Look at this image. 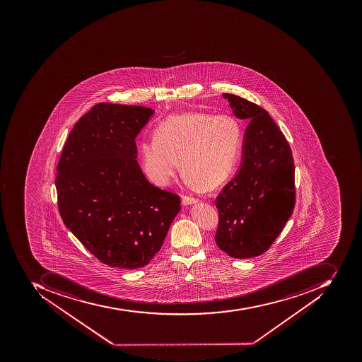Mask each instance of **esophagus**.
<instances>
[{
    "label": "esophagus",
    "instance_id": "esophagus-1",
    "mask_svg": "<svg viewBox=\"0 0 362 362\" xmlns=\"http://www.w3.org/2000/svg\"><path fill=\"white\" fill-rule=\"evenodd\" d=\"M197 203L195 198L189 197V196H182V204L184 206L194 205Z\"/></svg>",
    "mask_w": 362,
    "mask_h": 362
}]
</instances>
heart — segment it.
Here are the masks:
<instances>
[{
    "instance_id": "heart-1",
    "label": "heart",
    "mask_w": 362,
    "mask_h": 362,
    "mask_svg": "<svg viewBox=\"0 0 362 362\" xmlns=\"http://www.w3.org/2000/svg\"><path fill=\"white\" fill-rule=\"evenodd\" d=\"M155 139L141 143V165L159 186L172 182L180 170L196 189H214L230 177L243 145L236 117L206 112L173 115L157 126Z\"/></svg>"
}]
</instances>
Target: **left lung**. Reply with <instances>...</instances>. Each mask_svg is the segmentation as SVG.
<instances>
[{
	"mask_svg": "<svg viewBox=\"0 0 362 362\" xmlns=\"http://www.w3.org/2000/svg\"><path fill=\"white\" fill-rule=\"evenodd\" d=\"M233 115L249 121L236 176L216 199V244L228 256L246 259L269 249L295 207V165L287 139L264 108L223 94Z\"/></svg>",
	"mask_w": 362,
	"mask_h": 362,
	"instance_id": "left-lung-1",
	"label": "left lung"
}]
</instances>
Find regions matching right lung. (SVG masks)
<instances>
[{"label":"right lung","mask_w":362,"mask_h":362,"mask_svg":"<svg viewBox=\"0 0 362 362\" xmlns=\"http://www.w3.org/2000/svg\"><path fill=\"white\" fill-rule=\"evenodd\" d=\"M155 113L100 103L69 133L57 165L59 211L65 226L103 264H149L180 211V196L155 187L137 163L135 139Z\"/></svg>","instance_id":"right-lung-1"}]
</instances>
